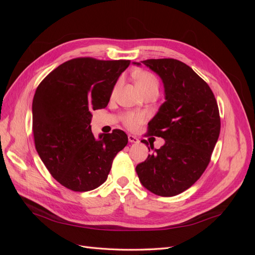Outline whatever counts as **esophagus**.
Here are the masks:
<instances>
[{
    "instance_id": "1",
    "label": "esophagus",
    "mask_w": 255,
    "mask_h": 255,
    "mask_svg": "<svg viewBox=\"0 0 255 255\" xmlns=\"http://www.w3.org/2000/svg\"><path fill=\"white\" fill-rule=\"evenodd\" d=\"M128 141L129 142H132V143H138L139 142V139H138V138L136 137V136H134V135H128Z\"/></svg>"
}]
</instances>
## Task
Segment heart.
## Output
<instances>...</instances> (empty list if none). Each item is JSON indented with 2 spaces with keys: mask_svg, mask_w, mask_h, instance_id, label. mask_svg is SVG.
<instances>
[{
  "mask_svg": "<svg viewBox=\"0 0 255 255\" xmlns=\"http://www.w3.org/2000/svg\"><path fill=\"white\" fill-rule=\"evenodd\" d=\"M136 85L140 90L149 86H158L155 76L148 71H143L136 79ZM144 121V116L139 113H127L122 116V122L128 128L136 129Z\"/></svg>",
  "mask_w": 255,
  "mask_h": 255,
  "instance_id": "1",
  "label": "heart"
}]
</instances>
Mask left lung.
I'll use <instances>...</instances> for the list:
<instances>
[{"mask_svg": "<svg viewBox=\"0 0 255 255\" xmlns=\"http://www.w3.org/2000/svg\"><path fill=\"white\" fill-rule=\"evenodd\" d=\"M141 63L164 83L166 101L149 122L148 135L164 138L165 144L138 164L136 172L153 194L173 197L192 186L210 164L220 134L218 104L207 83L182 61L159 58Z\"/></svg>", "mask_w": 255, "mask_h": 255, "instance_id": "obj_1", "label": "left lung"}]
</instances>
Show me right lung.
<instances>
[{"mask_svg":"<svg viewBox=\"0 0 255 255\" xmlns=\"http://www.w3.org/2000/svg\"><path fill=\"white\" fill-rule=\"evenodd\" d=\"M130 60L78 57L54 69L38 85L33 100L35 148L59 184L89 191L109 176L113 160L128 144L121 129L91 132V111L104 109Z\"/></svg>","mask_w":255,"mask_h":255,"instance_id":"1","label":"right lung"}]
</instances>
